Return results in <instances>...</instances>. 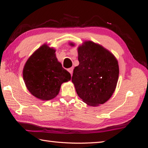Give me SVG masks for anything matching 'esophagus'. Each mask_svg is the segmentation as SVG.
Masks as SVG:
<instances>
[{"label":"esophagus","mask_w":148,"mask_h":148,"mask_svg":"<svg viewBox=\"0 0 148 148\" xmlns=\"http://www.w3.org/2000/svg\"><path fill=\"white\" fill-rule=\"evenodd\" d=\"M73 69H74V68L73 67H71V68H69V69H68V71L70 72V74L72 75V73H73Z\"/></svg>","instance_id":"1"}]
</instances>
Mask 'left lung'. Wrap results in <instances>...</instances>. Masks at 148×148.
<instances>
[{"mask_svg":"<svg viewBox=\"0 0 148 148\" xmlns=\"http://www.w3.org/2000/svg\"><path fill=\"white\" fill-rule=\"evenodd\" d=\"M78 60L79 64L72 77L78 96L89 106L105 103L116 87L119 73L117 60L110 52L91 41L78 48Z\"/></svg>","mask_w":148,"mask_h":148,"instance_id":"obj_1","label":"left lung"}]
</instances>
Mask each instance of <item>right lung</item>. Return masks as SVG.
I'll list each match as a JSON object with an SVG mask.
<instances>
[{
	"label": "right lung",
	"mask_w": 148,
	"mask_h": 148,
	"mask_svg": "<svg viewBox=\"0 0 148 148\" xmlns=\"http://www.w3.org/2000/svg\"><path fill=\"white\" fill-rule=\"evenodd\" d=\"M23 78L32 95L47 101L58 94L61 85L70 80L71 76L58 62L55 50L42 45L26 62Z\"/></svg>",
	"instance_id": "obj_1"
}]
</instances>
